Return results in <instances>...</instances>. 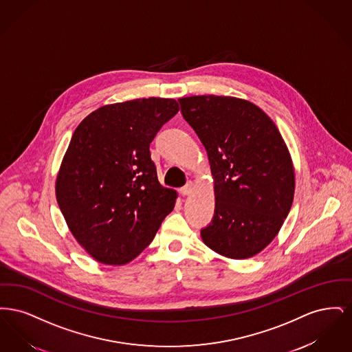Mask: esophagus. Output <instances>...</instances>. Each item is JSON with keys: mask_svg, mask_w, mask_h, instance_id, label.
I'll return each instance as SVG.
<instances>
[{"mask_svg": "<svg viewBox=\"0 0 352 352\" xmlns=\"http://www.w3.org/2000/svg\"><path fill=\"white\" fill-rule=\"evenodd\" d=\"M194 188H195L194 184H192V182H188V184L181 188V194H182V195H190V194L194 191Z\"/></svg>", "mask_w": 352, "mask_h": 352, "instance_id": "obj_1", "label": "esophagus"}]
</instances>
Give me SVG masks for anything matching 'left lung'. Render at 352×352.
<instances>
[{
    "label": "left lung",
    "instance_id": "8db88e82",
    "mask_svg": "<svg viewBox=\"0 0 352 352\" xmlns=\"http://www.w3.org/2000/svg\"><path fill=\"white\" fill-rule=\"evenodd\" d=\"M178 101L214 178L215 214L201 239L224 257L250 258L278 234L293 203L296 177L284 138L251 101L215 95Z\"/></svg>",
    "mask_w": 352,
    "mask_h": 352
}]
</instances>
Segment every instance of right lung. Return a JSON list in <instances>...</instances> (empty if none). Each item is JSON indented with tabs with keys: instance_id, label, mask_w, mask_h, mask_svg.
<instances>
[{
	"instance_id": "right-lung-1",
	"label": "right lung",
	"mask_w": 352,
	"mask_h": 352,
	"mask_svg": "<svg viewBox=\"0 0 352 352\" xmlns=\"http://www.w3.org/2000/svg\"><path fill=\"white\" fill-rule=\"evenodd\" d=\"M178 111L162 98L109 104L72 134L55 194L71 234L96 261H132L173 211L177 191L158 182L149 148Z\"/></svg>"
}]
</instances>
